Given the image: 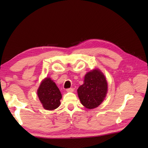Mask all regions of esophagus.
I'll return each instance as SVG.
<instances>
[{
  "label": "esophagus",
  "mask_w": 148,
  "mask_h": 148,
  "mask_svg": "<svg viewBox=\"0 0 148 148\" xmlns=\"http://www.w3.org/2000/svg\"><path fill=\"white\" fill-rule=\"evenodd\" d=\"M66 91H67V92H72L74 91V89L72 88H68V89L66 90Z\"/></svg>",
  "instance_id": "1"
}]
</instances>
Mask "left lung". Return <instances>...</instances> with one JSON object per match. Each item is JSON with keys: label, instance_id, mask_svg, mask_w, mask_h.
Segmentation results:
<instances>
[{"label": "left lung", "instance_id": "obj_1", "mask_svg": "<svg viewBox=\"0 0 148 148\" xmlns=\"http://www.w3.org/2000/svg\"><path fill=\"white\" fill-rule=\"evenodd\" d=\"M108 93L106 78L99 69L87 72L84 83L77 89L81 103L86 108H96L104 100Z\"/></svg>", "mask_w": 148, "mask_h": 148}]
</instances>
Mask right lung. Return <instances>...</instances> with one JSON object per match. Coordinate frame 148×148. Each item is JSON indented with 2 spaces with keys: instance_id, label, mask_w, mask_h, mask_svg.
I'll use <instances>...</instances> for the list:
<instances>
[{
  "instance_id": "right-lung-1",
  "label": "right lung",
  "mask_w": 148,
  "mask_h": 148,
  "mask_svg": "<svg viewBox=\"0 0 148 148\" xmlns=\"http://www.w3.org/2000/svg\"><path fill=\"white\" fill-rule=\"evenodd\" d=\"M37 93L45 109L52 111L58 108L60 105L62 99L60 91L50 77H46L42 81Z\"/></svg>"
}]
</instances>
